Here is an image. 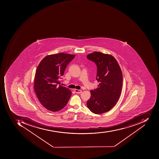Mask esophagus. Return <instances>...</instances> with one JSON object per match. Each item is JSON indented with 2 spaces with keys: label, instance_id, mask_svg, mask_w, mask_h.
I'll use <instances>...</instances> for the list:
<instances>
[{
  "label": "esophagus",
  "instance_id": "esophagus-1",
  "mask_svg": "<svg viewBox=\"0 0 159 159\" xmlns=\"http://www.w3.org/2000/svg\"><path fill=\"white\" fill-rule=\"evenodd\" d=\"M75 91L76 93H78V94H80V93H81L82 92V91L81 90L77 89H75Z\"/></svg>",
  "mask_w": 159,
  "mask_h": 159
}]
</instances>
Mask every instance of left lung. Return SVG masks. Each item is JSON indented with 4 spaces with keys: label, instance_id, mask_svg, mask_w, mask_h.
<instances>
[{
    "label": "left lung",
    "instance_id": "8db88e82",
    "mask_svg": "<svg viewBox=\"0 0 159 159\" xmlns=\"http://www.w3.org/2000/svg\"><path fill=\"white\" fill-rule=\"evenodd\" d=\"M87 58L96 64V80L99 82L98 88L90 91L87 106L92 113L102 114L112 109L120 98L122 87L121 70L112 55L94 52Z\"/></svg>",
    "mask_w": 159,
    "mask_h": 159
}]
</instances>
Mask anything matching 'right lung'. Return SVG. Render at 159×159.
Returning a JSON list of instances; mask_svg holds the SVG:
<instances>
[{"label":"right lung","instance_id":"obj_1","mask_svg":"<svg viewBox=\"0 0 159 159\" xmlns=\"http://www.w3.org/2000/svg\"><path fill=\"white\" fill-rule=\"evenodd\" d=\"M75 56L64 53L48 55L39 64L35 74L34 90L39 101L46 109L57 112L68 103L71 92L60 85V79Z\"/></svg>","mask_w":159,"mask_h":159}]
</instances>
